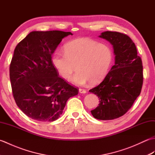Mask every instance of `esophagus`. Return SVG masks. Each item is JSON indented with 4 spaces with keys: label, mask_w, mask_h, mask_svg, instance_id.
<instances>
[{
    "label": "esophagus",
    "mask_w": 155,
    "mask_h": 155,
    "mask_svg": "<svg viewBox=\"0 0 155 155\" xmlns=\"http://www.w3.org/2000/svg\"><path fill=\"white\" fill-rule=\"evenodd\" d=\"M79 93H83V94H85L87 93V91H86V90L83 89V88H79Z\"/></svg>",
    "instance_id": "esophagus-1"
}]
</instances>
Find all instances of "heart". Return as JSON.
I'll return each mask as SVG.
<instances>
[{
    "mask_svg": "<svg viewBox=\"0 0 155 155\" xmlns=\"http://www.w3.org/2000/svg\"><path fill=\"white\" fill-rule=\"evenodd\" d=\"M64 52H55L52 63L61 77L71 78L72 83L83 85L99 83L108 73L113 60V52L108 45L88 38H78L64 46Z\"/></svg>",
    "mask_w": 155,
    "mask_h": 155,
    "instance_id": "b5f03b06",
    "label": "heart"
}]
</instances>
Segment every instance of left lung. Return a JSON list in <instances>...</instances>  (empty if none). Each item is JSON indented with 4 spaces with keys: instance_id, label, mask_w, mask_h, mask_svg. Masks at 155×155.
<instances>
[{
    "instance_id": "8db88e82",
    "label": "left lung",
    "mask_w": 155,
    "mask_h": 155,
    "mask_svg": "<svg viewBox=\"0 0 155 155\" xmlns=\"http://www.w3.org/2000/svg\"><path fill=\"white\" fill-rule=\"evenodd\" d=\"M98 37L113 45L115 62L103 82L89 91L100 100L91 114L98 120H113L126 113L139 96L143 82V64L135 45L127 35L105 31Z\"/></svg>"
}]
</instances>
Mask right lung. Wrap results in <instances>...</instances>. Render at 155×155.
<instances>
[{
    "label": "right lung",
    "instance_id": "obj_1",
    "mask_svg": "<svg viewBox=\"0 0 155 155\" xmlns=\"http://www.w3.org/2000/svg\"><path fill=\"white\" fill-rule=\"evenodd\" d=\"M60 31H32L16 45L10 65V80L17 106L27 116L42 122L60 117L69 98L78 91L59 77L52 55L62 38Z\"/></svg>",
    "mask_w": 155,
    "mask_h": 155
}]
</instances>
